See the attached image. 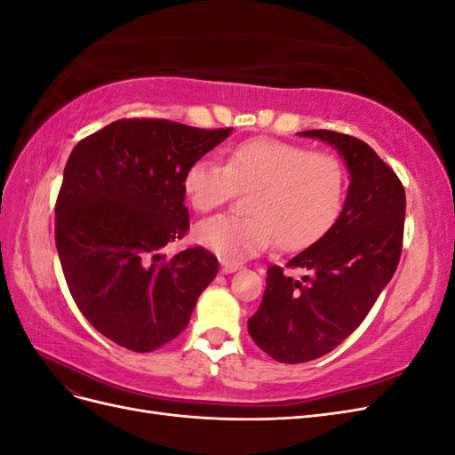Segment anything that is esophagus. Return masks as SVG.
I'll list each match as a JSON object with an SVG mask.
<instances>
[{
	"label": "esophagus",
	"instance_id": "34e87169",
	"mask_svg": "<svg viewBox=\"0 0 455 455\" xmlns=\"http://www.w3.org/2000/svg\"><path fill=\"white\" fill-rule=\"evenodd\" d=\"M220 266H222V273H235L241 269V264H235V261H220Z\"/></svg>",
	"mask_w": 455,
	"mask_h": 455
}]
</instances>
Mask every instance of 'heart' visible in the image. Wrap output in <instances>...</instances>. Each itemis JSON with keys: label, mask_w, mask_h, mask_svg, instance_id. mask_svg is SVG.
<instances>
[{"label": "heart", "mask_w": 455, "mask_h": 455, "mask_svg": "<svg viewBox=\"0 0 455 455\" xmlns=\"http://www.w3.org/2000/svg\"><path fill=\"white\" fill-rule=\"evenodd\" d=\"M246 216L218 214L196 226L194 237L226 261L252 258L273 237L283 251L313 243L332 226L346 191V171L336 156L306 146L254 139L233 148L224 167L201 157L182 178L186 199L199 212H209L237 191Z\"/></svg>", "instance_id": "heart-1"}]
</instances>
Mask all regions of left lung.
<instances>
[{"label": "left lung", "instance_id": "left-lung-1", "mask_svg": "<svg viewBox=\"0 0 455 455\" xmlns=\"http://www.w3.org/2000/svg\"><path fill=\"white\" fill-rule=\"evenodd\" d=\"M298 134L334 146L351 184L334 226L286 261L308 275L296 282L271 266L264 298L249 319L256 346L284 364L319 359L364 321L401 259L406 212L401 180L366 142L334 131Z\"/></svg>", "mask_w": 455, "mask_h": 455}]
</instances>
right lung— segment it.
<instances>
[{"mask_svg":"<svg viewBox=\"0 0 455 455\" xmlns=\"http://www.w3.org/2000/svg\"><path fill=\"white\" fill-rule=\"evenodd\" d=\"M231 129L119 119L81 140L66 163L54 243L85 319L117 346L156 351L188 326L218 273L203 246L159 254L189 228L182 178Z\"/></svg>","mask_w":455,"mask_h":455,"instance_id":"right-lung-1","label":"right lung"}]
</instances>
